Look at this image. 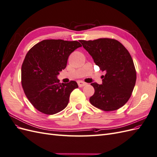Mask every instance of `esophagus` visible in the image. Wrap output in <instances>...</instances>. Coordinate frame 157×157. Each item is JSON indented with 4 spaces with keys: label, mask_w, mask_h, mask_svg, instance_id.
Returning <instances> with one entry per match:
<instances>
[{
    "label": "esophagus",
    "mask_w": 157,
    "mask_h": 157,
    "mask_svg": "<svg viewBox=\"0 0 157 157\" xmlns=\"http://www.w3.org/2000/svg\"><path fill=\"white\" fill-rule=\"evenodd\" d=\"M77 83H78V85L79 87H82V86H86V85H87V83L82 81V80H78Z\"/></svg>",
    "instance_id": "34e87169"
}]
</instances>
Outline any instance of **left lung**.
<instances>
[{"label": "left lung", "instance_id": "1", "mask_svg": "<svg viewBox=\"0 0 157 157\" xmlns=\"http://www.w3.org/2000/svg\"><path fill=\"white\" fill-rule=\"evenodd\" d=\"M80 42L95 63L106 72L102 84H91L95 92L90 98V103L105 111L122 107L130 99L136 81V71L129 52L120 42L109 38Z\"/></svg>", "mask_w": 157, "mask_h": 157}]
</instances>
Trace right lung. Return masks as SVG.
Instances as JSON below:
<instances>
[{"instance_id": "1", "label": "right lung", "mask_w": 157, "mask_h": 157, "mask_svg": "<svg viewBox=\"0 0 157 157\" xmlns=\"http://www.w3.org/2000/svg\"><path fill=\"white\" fill-rule=\"evenodd\" d=\"M78 41L44 40L28 51L21 66L23 91L38 111L54 115L68 105L71 93L78 88L77 82L59 83V72L67 66L69 55L81 47Z\"/></svg>"}]
</instances>
